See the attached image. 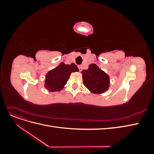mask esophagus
Instances as JSON below:
<instances>
[{
	"instance_id": "1",
	"label": "esophagus",
	"mask_w": 154,
	"mask_h": 154,
	"mask_svg": "<svg viewBox=\"0 0 154 154\" xmlns=\"http://www.w3.org/2000/svg\"><path fill=\"white\" fill-rule=\"evenodd\" d=\"M78 69H79V70H80V71H82V69H83V66H82V65H80V66H78Z\"/></svg>"
}]
</instances>
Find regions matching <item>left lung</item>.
I'll list each match as a JSON object with an SVG mask.
<instances>
[{"label":"left lung","mask_w":154,"mask_h":154,"mask_svg":"<svg viewBox=\"0 0 154 154\" xmlns=\"http://www.w3.org/2000/svg\"><path fill=\"white\" fill-rule=\"evenodd\" d=\"M83 84L94 94H101L108 90L110 78L94 63L91 64L88 69L82 71Z\"/></svg>","instance_id":"1"}]
</instances>
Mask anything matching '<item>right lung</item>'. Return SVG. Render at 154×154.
I'll use <instances>...</instances> for the list:
<instances>
[{"instance_id": "1", "label": "right lung", "mask_w": 154, "mask_h": 154, "mask_svg": "<svg viewBox=\"0 0 154 154\" xmlns=\"http://www.w3.org/2000/svg\"><path fill=\"white\" fill-rule=\"evenodd\" d=\"M78 71L79 69L74 63L66 65L62 62L46 74L44 86L50 92L61 91L67 83L71 72Z\"/></svg>"}]
</instances>
